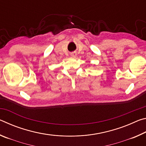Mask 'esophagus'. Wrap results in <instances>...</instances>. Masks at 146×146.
<instances>
[{
  "label": "esophagus",
  "instance_id": "obj_1",
  "mask_svg": "<svg viewBox=\"0 0 146 146\" xmlns=\"http://www.w3.org/2000/svg\"><path fill=\"white\" fill-rule=\"evenodd\" d=\"M71 56H73V57H75V56H76V53H75V52L71 53Z\"/></svg>",
  "mask_w": 146,
  "mask_h": 146
}]
</instances>
